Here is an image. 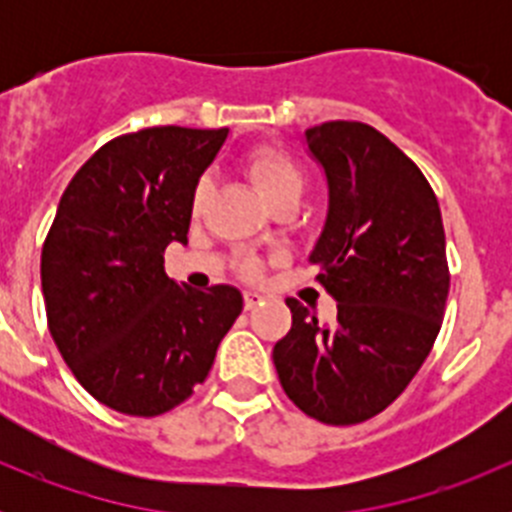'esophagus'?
I'll return each instance as SVG.
<instances>
[{
    "mask_svg": "<svg viewBox=\"0 0 512 512\" xmlns=\"http://www.w3.org/2000/svg\"><path fill=\"white\" fill-rule=\"evenodd\" d=\"M261 302H264V297H261L259 292H251V289H248L246 295H243V305H246V310H253V307H259Z\"/></svg>",
    "mask_w": 512,
    "mask_h": 512,
    "instance_id": "1",
    "label": "esophagus"
}]
</instances>
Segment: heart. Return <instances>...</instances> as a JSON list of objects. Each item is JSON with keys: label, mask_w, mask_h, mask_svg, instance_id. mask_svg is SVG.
Wrapping results in <instances>:
<instances>
[{"label": "heart", "mask_w": 512, "mask_h": 512, "mask_svg": "<svg viewBox=\"0 0 512 512\" xmlns=\"http://www.w3.org/2000/svg\"><path fill=\"white\" fill-rule=\"evenodd\" d=\"M246 169L256 192H259L269 205H274V202L287 197V194H302V187H305L302 171L297 169L295 161H292L287 153L274 151V148H261V151L253 153V156L248 158ZM207 192H210V184H197L192 200L194 212L202 210V205H205L207 200Z\"/></svg>", "instance_id": "1"}]
</instances>
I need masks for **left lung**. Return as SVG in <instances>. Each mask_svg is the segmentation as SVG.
<instances>
[{
    "label": "left lung",
    "instance_id": "1",
    "mask_svg": "<svg viewBox=\"0 0 512 512\" xmlns=\"http://www.w3.org/2000/svg\"><path fill=\"white\" fill-rule=\"evenodd\" d=\"M302 146L328 187L307 261L338 300V318L318 325L287 300L292 328L271 359L302 413L351 425L395 402L431 354L449 297L446 235L431 184L372 125L323 122Z\"/></svg>",
    "mask_w": 512,
    "mask_h": 512
}]
</instances>
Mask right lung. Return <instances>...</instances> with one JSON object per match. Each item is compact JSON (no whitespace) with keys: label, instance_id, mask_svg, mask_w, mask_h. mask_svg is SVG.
Here are the masks:
<instances>
[{"label":"right lung","instance_id":"1","mask_svg":"<svg viewBox=\"0 0 512 512\" xmlns=\"http://www.w3.org/2000/svg\"><path fill=\"white\" fill-rule=\"evenodd\" d=\"M225 138L176 125L120 135L58 202L40 256L48 328L81 387L117 413L153 418L187 400L243 310L230 284L202 292L164 269Z\"/></svg>","mask_w":512,"mask_h":512}]
</instances>
